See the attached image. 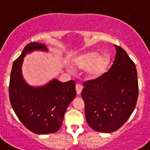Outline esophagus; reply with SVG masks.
<instances>
[{
	"instance_id": "1",
	"label": "esophagus",
	"mask_w": 150,
	"mask_h": 150,
	"mask_svg": "<svg viewBox=\"0 0 150 150\" xmlns=\"http://www.w3.org/2000/svg\"><path fill=\"white\" fill-rule=\"evenodd\" d=\"M75 89H76V92L78 94H80L81 93L83 90V86H81V84L79 83H77L76 86H75Z\"/></svg>"
}]
</instances>
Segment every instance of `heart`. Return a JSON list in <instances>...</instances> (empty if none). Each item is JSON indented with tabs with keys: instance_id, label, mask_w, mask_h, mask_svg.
Returning <instances> with one entry per match:
<instances>
[{
	"instance_id": "b5f03b06",
	"label": "heart",
	"mask_w": 150,
	"mask_h": 150,
	"mask_svg": "<svg viewBox=\"0 0 150 150\" xmlns=\"http://www.w3.org/2000/svg\"><path fill=\"white\" fill-rule=\"evenodd\" d=\"M110 60L107 54L100 56L99 52L92 51L78 57L74 62V65L78 69H88V76L91 79H94L105 72Z\"/></svg>"
}]
</instances>
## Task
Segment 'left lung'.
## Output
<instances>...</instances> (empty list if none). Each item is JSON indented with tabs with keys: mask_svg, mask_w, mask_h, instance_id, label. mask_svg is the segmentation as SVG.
Masks as SVG:
<instances>
[{
	"mask_svg": "<svg viewBox=\"0 0 150 150\" xmlns=\"http://www.w3.org/2000/svg\"><path fill=\"white\" fill-rule=\"evenodd\" d=\"M107 72L85 81L82 98L86 121L94 131L111 133L128 120L137 105L139 95L137 71L134 62L120 46Z\"/></svg>",
	"mask_w": 150,
	"mask_h": 150,
	"instance_id": "obj_1",
	"label": "left lung"
}]
</instances>
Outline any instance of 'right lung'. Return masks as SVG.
I'll return each instance as SVG.
<instances>
[{
  "instance_id": "1",
  "label": "right lung",
  "mask_w": 150,
  "mask_h": 150,
  "mask_svg": "<svg viewBox=\"0 0 150 150\" xmlns=\"http://www.w3.org/2000/svg\"><path fill=\"white\" fill-rule=\"evenodd\" d=\"M35 50L48 51L46 45L30 43L13 62L8 87L11 104L19 120L30 131L36 134L56 133L76 96L75 82L54 79L40 87L28 85L22 78V64L25 55Z\"/></svg>"
}]
</instances>
